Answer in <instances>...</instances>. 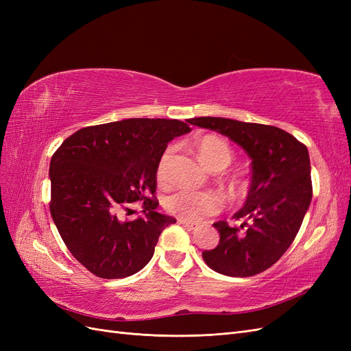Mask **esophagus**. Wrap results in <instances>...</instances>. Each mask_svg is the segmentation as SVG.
<instances>
[{
	"label": "esophagus",
	"instance_id": "34e87169",
	"mask_svg": "<svg viewBox=\"0 0 351 351\" xmlns=\"http://www.w3.org/2000/svg\"><path fill=\"white\" fill-rule=\"evenodd\" d=\"M178 224L183 226L187 230H196V228H199L197 222H190V221H186V219H182V218H178Z\"/></svg>",
	"mask_w": 351,
	"mask_h": 351
}]
</instances>
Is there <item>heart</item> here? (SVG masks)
<instances>
[{"mask_svg":"<svg viewBox=\"0 0 351 351\" xmlns=\"http://www.w3.org/2000/svg\"><path fill=\"white\" fill-rule=\"evenodd\" d=\"M197 155L208 169L210 171H222L232 161V152L230 146L214 136H208L202 139L197 146ZM173 151L168 149L156 168V180L159 184H165L168 182L167 168ZM165 209L178 218L186 221H200L205 217L214 215L224 208V196L214 190L206 192H196L190 189H178L174 193L165 197Z\"/></svg>","mask_w":351,"mask_h":351,"instance_id":"heart-1","label":"heart"}]
</instances>
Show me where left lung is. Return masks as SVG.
I'll use <instances>...</instances> for the list:
<instances>
[{
  "label": "left lung",
  "instance_id": "left-lung-1",
  "mask_svg": "<svg viewBox=\"0 0 351 351\" xmlns=\"http://www.w3.org/2000/svg\"><path fill=\"white\" fill-rule=\"evenodd\" d=\"M227 136L252 159V182L244 206L232 218L240 227L218 221L219 244L202 253L210 269L228 277H252L271 268L299 232L312 200L307 147L282 129L221 117L189 120Z\"/></svg>",
  "mask_w": 351,
  "mask_h": 351
}]
</instances>
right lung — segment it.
Returning a JSON list of instances; mask_svg holds the SVG:
<instances>
[{"instance_id": "obj_1", "label": "right lung", "mask_w": 351, "mask_h": 351, "mask_svg": "<svg viewBox=\"0 0 351 351\" xmlns=\"http://www.w3.org/2000/svg\"><path fill=\"white\" fill-rule=\"evenodd\" d=\"M189 124L129 119L83 127L62 142L49 165V210L62 241L99 278H125L154 256L159 234L176 218L156 210V168L174 137ZM142 201L145 217L121 210Z\"/></svg>"}]
</instances>
